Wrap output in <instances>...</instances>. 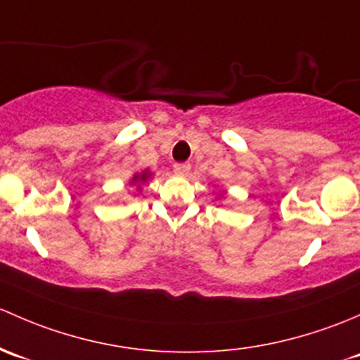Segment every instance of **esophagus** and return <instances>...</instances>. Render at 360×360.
<instances>
[{"mask_svg": "<svg viewBox=\"0 0 360 360\" xmlns=\"http://www.w3.org/2000/svg\"><path fill=\"white\" fill-rule=\"evenodd\" d=\"M173 172H175L176 175H187V173L191 172V162H175Z\"/></svg>", "mask_w": 360, "mask_h": 360, "instance_id": "1", "label": "esophagus"}]
</instances>
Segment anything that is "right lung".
Here are the masks:
<instances>
[{
  "label": "right lung",
  "mask_w": 360,
  "mask_h": 360,
  "mask_svg": "<svg viewBox=\"0 0 360 360\" xmlns=\"http://www.w3.org/2000/svg\"><path fill=\"white\" fill-rule=\"evenodd\" d=\"M147 176H149V175H147V172L142 173V175H135V176H133V184H135V181H146Z\"/></svg>",
  "instance_id": "right-lung-1"
}]
</instances>
